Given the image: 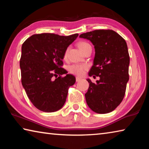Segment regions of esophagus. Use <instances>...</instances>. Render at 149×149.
<instances>
[{"label":"esophagus","mask_w":149,"mask_h":149,"mask_svg":"<svg viewBox=\"0 0 149 149\" xmlns=\"http://www.w3.org/2000/svg\"><path fill=\"white\" fill-rule=\"evenodd\" d=\"M75 79H76V81H77V82H79V81L81 80V78L79 77H76V78H75Z\"/></svg>","instance_id":"34e87169"}]
</instances>
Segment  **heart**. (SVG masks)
I'll return each instance as SVG.
<instances>
[{"instance_id": "1", "label": "heart", "mask_w": 149, "mask_h": 149, "mask_svg": "<svg viewBox=\"0 0 149 149\" xmlns=\"http://www.w3.org/2000/svg\"><path fill=\"white\" fill-rule=\"evenodd\" d=\"M90 45L89 43H87L86 42H81L79 44V47L80 50H81L84 49L85 47ZM66 54H65V56ZM87 66L85 64H73L69 66V71L77 75H84L85 73V71L87 70Z\"/></svg>"}]
</instances>
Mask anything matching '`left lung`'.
Listing matches in <instances>:
<instances>
[{
	"label": "left lung",
	"mask_w": 149,
	"mask_h": 149,
	"mask_svg": "<svg viewBox=\"0 0 149 149\" xmlns=\"http://www.w3.org/2000/svg\"><path fill=\"white\" fill-rule=\"evenodd\" d=\"M95 47L93 65L89 76H99L85 93L87 104L93 112L107 114L115 110L124 97L129 81L130 56L124 39L112 30H95L80 35Z\"/></svg>",
	"instance_id": "left-lung-1"
}]
</instances>
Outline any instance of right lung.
<instances>
[{
  "label": "right lung",
  "mask_w": 149,
  "mask_h": 149,
  "mask_svg": "<svg viewBox=\"0 0 149 149\" xmlns=\"http://www.w3.org/2000/svg\"><path fill=\"white\" fill-rule=\"evenodd\" d=\"M78 35L37 34L22 45L19 62L22 86L37 109L53 112L64 106L68 88L75 84V77L70 74L55 80L53 77L68 73L61 68L62 59Z\"/></svg>",
  "instance_id": "add662e5"
}]
</instances>
